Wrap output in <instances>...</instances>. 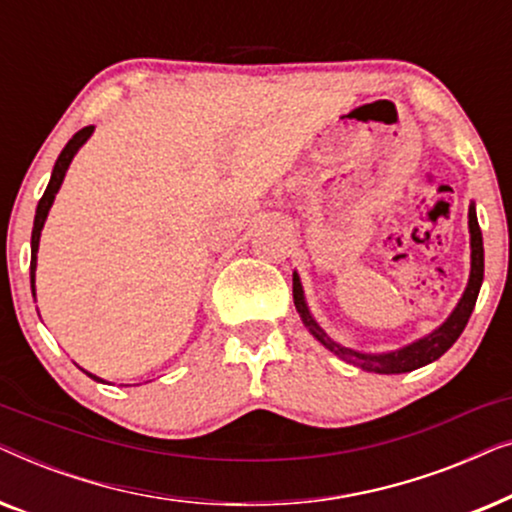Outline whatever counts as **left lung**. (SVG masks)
I'll return each instance as SVG.
<instances>
[{"label": "left lung", "instance_id": "8db88e82", "mask_svg": "<svg viewBox=\"0 0 512 512\" xmlns=\"http://www.w3.org/2000/svg\"><path fill=\"white\" fill-rule=\"evenodd\" d=\"M468 226H471V279H468L464 298L459 300L457 310L450 314V319H447L438 331L426 335L424 340H417L412 342V345L396 349V352H389V354H359V352H352V349L340 347L338 342L328 338V335L319 328L317 321L312 319V314L305 305L300 279L298 275H293V303H296L300 319H303V324L310 328V333L326 349H331V352L338 354L340 359L356 363V366L363 370H370V373H382V375L410 373V370H417L426 366V363L440 359V356H443L447 349L457 342L461 331H464L468 324V319H471V312L482 286V275H485V249H482V233L478 226V216H475V205L468 207Z\"/></svg>", "mask_w": 512, "mask_h": 512}]
</instances>
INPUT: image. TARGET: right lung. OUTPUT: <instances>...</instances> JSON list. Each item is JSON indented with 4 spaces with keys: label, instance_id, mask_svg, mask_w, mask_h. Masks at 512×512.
I'll use <instances>...</instances> for the list:
<instances>
[{
    "label": "right lung",
    "instance_id": "1",
    "mask_svg": "<svg viewBox=\"0 0 512 512\" xmlns=\"http://www.w3.org/2000/svg\"><path fill=\"white\" fill-rule=\"evenodd\" d=\"M90 135H93V125H88V128H81L72 139H69L67 146H65V149H62V153L58 156V160H55L51 181H48L46 191H44V195H41V200H39V205H37V214H34V228H32V261H30L32 293H34V270H37V249H39L41 228H44V221H46V216H48V209H51V205H53L55 193H58L62 179H65V172H67L69 163H72L74 153L81 149L83 142H86V139H88ZM83 373H86V370H83ZM86 375L93 377V380H97V382H102L100 377H95V375H90V373H86Z\"/></svg>",
    "mask_w": 512,
    "mask_h": 512
}]
</instances>
